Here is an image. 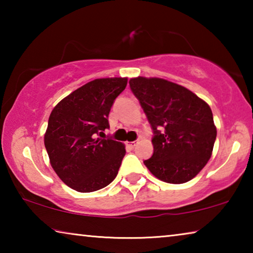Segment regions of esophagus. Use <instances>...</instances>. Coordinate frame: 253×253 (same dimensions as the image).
<instances>
[{
    "label": "esophagus",
    "mask_w": 253,
    "mask_h": 253,
    "mask_svg": "<svg viewBox=\"0 0 253 253\" xmlns=\"http://www.w3.org/2000/svg\"><path fill=\"white\" fill-rule=\"evenodd\" d=\"M136 144H137V142H128V143H127V145H128V146H129L130 148H134V147L136 146Z\"/></svg>",
    "instance_id": "obj_1"
}]
</instances>
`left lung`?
Listing matches in <instances>:
<instances>
[{
	"instance_id": "obj_1",
	"label": "left lung",
	"mask_w": 253,
	"mask_h": 253,
	"mask_svg": "<svg viewBox=\"0 0 253 253\" xmlns=\"http://www.w3.org/2000/svg\"><path fill=\"white\" fill-rule=\"evenodd\" d=\"M129 84L155 134L153 156L144 161L145 166L163 182L191 181L212 156L216 127L210 106L187 88L163 78L136 77Z\"/></svg>"
}]
</instances>
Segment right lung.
Returning <instances> with one entry per match:
<instances>
[{
  "label": "right lung",
  "mask_w": 253,
  "mask_h": 253,
  "mask_svg": "<svg viewBox=\"0 0 253 253\" xmlns=\"http://www.w3.org/2000/svg\"><path fill=\"white\" fill-rule=\"evenodd\" d=\"M127 81L126 77L89 81L51 111L44 146L54 172L72 190L89 193L117 176L125 145L98 135L109 127L110 108Z\"/></svg>",
  "instance_id": "obj_1"
}]
</instances>
